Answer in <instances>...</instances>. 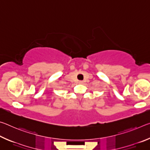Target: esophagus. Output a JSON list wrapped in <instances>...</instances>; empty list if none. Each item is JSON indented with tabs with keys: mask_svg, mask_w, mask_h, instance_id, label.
Instances as JSON below:
<instances>
[{
	"mask_svg": "<svg viewBox=\"0 0 150 150\" xmlns=\"http://www.w3.org/2000/svg\"><path fill=\"white\" fill-rule=\"evenodd\" d=\"M79 84H83V81H79Z\"/></svg>",
	"mask_w": 150,
	"mask_h": 150,
	"instance_id": "1",
	"label": "esophagus"
}]
</instances>
